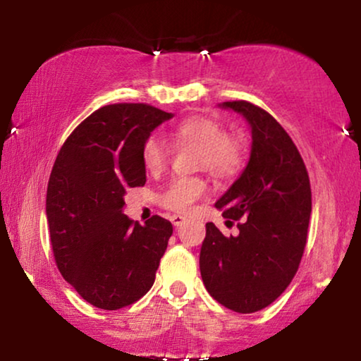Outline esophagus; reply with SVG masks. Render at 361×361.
<instances>
[{"label": "esophagus", "mask_w": 361, "mask_h": 361, "mask_svg": "<svg viewBox=\"0 0 361 361\" xmlns=\"http://www.w3.org/2000/svg\"><path fill=\"white\" fill-rule=\"evenodd\" d=\"M171 221H172V225H174V226H180V225L185 221V216H182V215H172V216H171Z\"/></svg>", "instance_id": "esophagus-1"}]
</instances>
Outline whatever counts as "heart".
I'll use <instances>...</instances> for the list:
<instances>
[{
  "mask_svg": "<svg viewBox=\"0 0 361 361\" xmlns=\"http://www.w3.org/2000/svg\"><path fill=\"white\" fill-rule=\"evenodd\" d=\"M176 141L199 147V166L216 177H231L243 164V146L233 136L225 135L219 121L207 116H190L172 131ZM142 166L156 174L169 159V145L159 135H151L142 145ZM207 192V182L200 177H176L164 187L161 204L176 212H189Z\"/></svg>",
  "mask_w": 361,
  "mask_h": 361,
  "instance_id": "heart-1",
  "label": "heart"
}]
</instances>
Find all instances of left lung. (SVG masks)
Segmentation results:
<instances>
[{"mask_svg": "<svg viewBox=\"0 0 361 361\" xmlns=\"http://www.w3.org/2000/svg\"><path fill=\"white\" fill-rule=\"evenodd\" d=\"M240 113L251 130L248 164L215 202L226 225L240 220L238 233L225 236L209 221L200 250V274L221 305L250 314L274 302L293 281L307 238L310 182L302 157L284 128L248 102L219 103Z\"/></svg>", "mask_w": 361, "mask_h": 361, "instance_id": "1", "label": "left lung"}]
</instances>
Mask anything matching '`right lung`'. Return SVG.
<instances>
[{
  "instance_id": "add662e5",
  "label": "right lung",
  "mask_w": 361,
  "mask_h": 361,
  "mask_svg": "<svg viewBox=\"0 0 361 361\" xmlns=\"http://www.w3.org/2000/svg\"><path fill=\"white\" fill-rule=\"evenodd\" d=\"M172 116L142 103L106 105L73 130L54 162L46 199L54 258L98 309L130 305L154 284L171 221L135 224L123 207L130 187L146 184L142 145Z\"/></svg>"
}]
</instances>
